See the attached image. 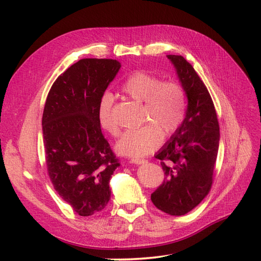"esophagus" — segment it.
Masks as SVG:
<instances>
[{
    "label": "esophagus",
    "instance_id": "34e87169",
    "mask_svg": "<svg viewBox=\"0 0 261 261\" xmlns=\"http://www.w3.org/2000/svg\"><path fill=\"white\" fill-rule=\"evenodd\" d=\"M131 163L132 164H136V165H141V164L147 163V160L146 159H139V158H132L131 159Z\"/></svg>",
    "mask_w": 261,
    "mask_h": 261
}]
</instances>
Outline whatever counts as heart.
Returning a JSON list of instances; mask_svg holds the SVG:
<instances>
[{
    "label": "heart",
    "instance_id": "b5f03b06",
    "mask_svg": "<svg viewBox=\"0 0 261 261\" xmlns=\"http://www.w3.org/2000/svg\"><path fill=\"white\" fill-rule=\"evenodd\" d=\"M121 92L142 103L141 122L146 123L124 132L119 140L116 150L125 156L141 157L150 153L160 145L163 136H173L185 119L187 97L179 83L162 82L160 77L139 70L124 81ZM113 96L104 94L98 103L97 118L105 131L118 136L120 127L113 118Z\"/></svg>",
    "mask_w": 261,
    "mask_h": 261
}]
</instances>
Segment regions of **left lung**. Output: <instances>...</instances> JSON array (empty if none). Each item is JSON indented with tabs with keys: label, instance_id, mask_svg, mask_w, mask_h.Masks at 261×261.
<instances>
[{
	"label": "left lung",
	"instance_id": "1",
	"mask_svg": "<svg viewBox=\"0 0 261 261\" xmlns=\"http://www.w3.org/2000/svg\"><path fill=\"white\" fill-rule=\"evenodd\" d=\"M188 99L180 127L156 154L162 160L163 184L151 194L154 206L184 215L203 201L213 182L220 126L214 104L203 81L182 56L167 55Z\"/></svg>",
	"mask_w": 261,
	"mask_h": 261
}]
</instances>
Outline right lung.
I'll return each mask as SVG.
<instances>
[{"instance_id": "add662e5", "label": "right lung", "mask_w": 261, "mask_h": 261, "mask_svg": "<svg viewBox=\"0 0 261 261\" xmlns=\"http://www.w3.org/2000/svg\"><path fill=\"white\" fill-rule=\"evenodd\" d=\"M120 67L114 59L79 60L55 81L43 109L49 178L59 196L81 216L107 206L111 176L120 166L97 118L99 99Z\"/></svg>"}]
</instances>
